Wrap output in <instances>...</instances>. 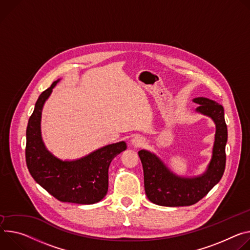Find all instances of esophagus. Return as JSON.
Instances as JSON below:
<instances>
[{
	"instance_id": "34e87169",
	"label": "esophagus",
	"mask_w": 250,
	"mask_h": 250,
	"mask_svg": "<svg viewBox=\"0 0 250 250\" xmlns=\"http://www.w3.org/2000/svg\"><path fill=\"white\" fill-rule=\"evenodd\" d=\"M144 142H145L144 138L142 136H140V135H135L131 139V144L133 146H135V147L142 146L144 144Z\"/></svg>"
}]
</instances>
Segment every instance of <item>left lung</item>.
I'll use <instances>...</instances> for the list:
<instances>
[{
    "label": "left lung",
    "instance_id": "8db88e82",
    "mask_svg": "<svg viewBox=\"0 0 250 250\" xmlns=\"http://www.w3.org/2000/svg\"><path fill=\"white\" fill-rule=\"evenodd\" d=\"M192 101L200 104L196 109L197 112L210 117L215 124L211 159L204 174L186 178L172 172L154 153L147 150L138 152L143 166L146 196L150 202L158 206L195 205L220 181L226 169L228 127L224 107L206 97H197Z\"/></svg>",
    "mask_w": 250,
    "mask_h": 250
}]
</instances>
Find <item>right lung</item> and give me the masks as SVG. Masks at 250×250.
Returning <instances> with one entry per match:
<instances>
[{
    "mask_svg": "<svg viewBox=\"0 0 250 250\" xmlns=\"http://www.w3.org/2000/svg\"><path fill=\"white\" fill-rule=\"evenodd\" d=\"M39 97L26 127L25 161L34 180L61 202L92 205L100 202L108 190L110 163L127 145L124 141L99 148L80 159L63 161L50 153L42 137L43 105L58 82Z\"/></svg>",
    "mask_w": 250,
    "mask_h": 250,
    "instance_id": "obj_1",
    "label": "right lung"
}]
</instances>
